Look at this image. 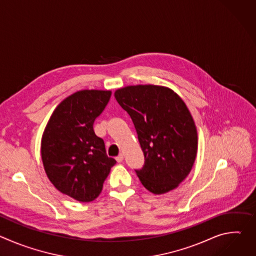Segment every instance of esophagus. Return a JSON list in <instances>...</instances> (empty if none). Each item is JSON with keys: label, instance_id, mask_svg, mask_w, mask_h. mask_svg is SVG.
Masks as SVG:
<instances>
[{"label": "esophagus", "instance_id": "obj_1", "mask_svg": "<svg viewBox=\"0 0 256 256\" xmlns=\"http://www.w3.org/2000/svg\"><path fill=\"white\" fill-rule=\"evenodd\" d=\"M116 159V161H118V163L122 162V161H124V154H122V153H120V154Z\"/></svg>", "mask_w": 256, "mask_h": 256}]
</instances>
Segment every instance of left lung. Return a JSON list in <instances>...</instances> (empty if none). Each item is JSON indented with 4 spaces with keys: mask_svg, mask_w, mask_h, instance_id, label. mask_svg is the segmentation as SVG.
Masks as SVG:
<instances>
[{
    "mask_svg": "<svg viewBox=\"0 0 256 256\" xmlns=\"http://www.w3.org/2000/svg\"><path fill=\"white\" fill-rule=\"evenodd\" d=\"M114 97L130 114L144 155L136 170L146 190L163 194L190 174L198 153V130L184 101L172 89L134 85L118 89Z\"/></svg>",
    "mask_w": 256,
    "mask_h": 256,
    "instance_id": "obj_1",
    "label": "left lung"
}]
</instances>
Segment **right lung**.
Wrapping results in <instances>:
<instances>
[{"instance_id": "1", "label": "right lung", "mask_w": 256, "mask_h": 256, "mask_svg": "<svg viewBox=\"0 0 256 256\" xmlns=\"http://www.w3.org/2000/svg\"><path fill=\"white\" fill-rule=\"evenodd\" d=\"M112 97L110 90H81L54 110L42 138L44 171L62 194L81 202L94 200L116 163L93 130Z\"/></svg>"}]
</instances>
